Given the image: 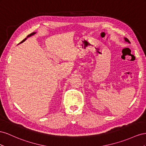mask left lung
<instances>
[{
    "label": "left lung",
    "mask_w": 146,
    "mask_h": 146,
    "mask_svg": "<svg viewBox=\"0 0 146 146\" xmlns=\"http://www.w3.org/2000/svg\"><path fill=\"white\" fill-rule=\"evenodd\" d=\"M124 39H125V41H127V42H128V43H130V41L128 40V38H124Z\"/></svg>",
    "instance_id": "obj_1"
}]
</instances>
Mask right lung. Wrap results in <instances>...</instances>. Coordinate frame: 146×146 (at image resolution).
Instances as JSON below:
<instances>
[{
  "label": "right lung",
  "instance_id": "right-lung-1",
  "mask_svg": "<svg viewBox=\"0 0 146 146\" xmlns=\"http://www.w3.org/2000/svg\"><path fill=\"white\" fill-rule=\"evenodd\" d=\"M34 34H35V32H32V33H31V34H29V35H27V37H29V36H32V35H34ZM27 38H25V39H24L22 41H21V42L20 43H23V42H24V41H25V40H26V39H27Z\"/></svg>",
  "mask_w": 146,
  "mask_h": 146
}]
</instances>
